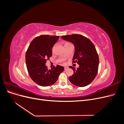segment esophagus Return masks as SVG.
<instances>
[{
	"label": "esophagus",
	"mask_w": 124,
	"mask_h": 124,
	"mask_svg": "<svg viewBox=\"0 0 124 124\" xmlns=\"http://www.w3.org/2000/svg\"><path fill=\"white\" fill-rule=\"evenodd\" d=\"M64 69H65V70H66L68 69V67H64Z\"/></svg>",
	"instance_id": "34e87169"
}]
</instances>
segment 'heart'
Listing matches in <instances>:
<instances>
[{
  "label": "heart",
  "mask_w": 124,
  "mask_h": 124,
  "mask_svg": "<svg viewBox=\"0 0 124 124\" xmlns=\"http://www.w3.org/2000/svg\"><path fill=\"white\" fill-rule=\"evenodd\" d=\"M69 44V43H66L65 45H66V44Z\"/></svg>",
  "instance_id": "1"
}]
</instances>
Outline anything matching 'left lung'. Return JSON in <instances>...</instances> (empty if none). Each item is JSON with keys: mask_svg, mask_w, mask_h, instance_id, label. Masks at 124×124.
Listing matches in <instances>:
<instances>
[{"mask_svg": "<svg viewBox=\"0 0 124 124\" xmlns=\"http://www.w3.org/2000/svg\"><path fill=\"white\" fill-rule=\"evenodd\" d=\"M63 40L70 41L74 46L75 52L72 63H77L79 67H71L74 73L69 78L71 83L78 87H84L94 80L98 73L99 56L92 41L81 35L62 36Z\"/></svg>", "mask_w": 124, "mask_h": 124, "instance_id": "left-lung-1", "label": "left lung"}]
</instances>
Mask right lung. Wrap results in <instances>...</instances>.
<instances>
[{
    "label": "right lung",
    "mask_w": 124,
    "mask_h": 124,
    "mask_svg": "<svg viewBox=\"0 0 124 124\" xmlns=\"http://www.w3.org/2000/svg\"><path fill=\"white\" fill-rule=\"evenodd\" d=\"M59 36L40 35L29 44L26 53V64L30 77L36 84L48 86L57 81L59 74L64 70L62 66L57 65L48 69L46 63L52 55V47Z\"/></svg>",
    "instance_id": "obj_1"
}]
</instances>
